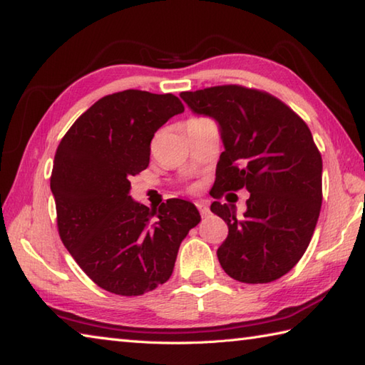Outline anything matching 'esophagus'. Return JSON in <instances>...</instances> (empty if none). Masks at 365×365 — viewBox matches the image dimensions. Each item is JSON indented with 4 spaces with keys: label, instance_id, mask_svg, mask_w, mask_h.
<instances>
[{
    "label": "esophagus",
    "instance_id": "1",
    "mask_svg": "<svg viewBox=\"0 0 365 365\" xmlns=\"http://www.w3.org/2000/svg\"><path fill=\"white\" fill-rule=\"evenodd\" d=\"M197 208H198V211H200V215H202L203 217H206V216L210 215V208H208V205H206V203H203V202L197 203Z\"/></svg>",
    "mask_w": 365,
    "mask_h": 365
}]
</instances>
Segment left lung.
I'll return each instance as SVG.
<instances>
[{"label":"left lung","mask_w":365,"mask_h":365,"mask_svg":"<svg viewBox=\"0 0 365 365\" xmlns=\"http://www.w3.org/2000/svg\"><path fill=\"white\" fill-rule=\"evenodd\" d=\"M197 114L215 119L225 150L219 157L211 211L229 235L219 246L224 272L247 284L283 277L307 251L322 202V159L310 128L273 95L237 84L182 92ZM245 187L248 210L218 202Z\"/></svg>","instance_id":"obj_1"}]
</instances>
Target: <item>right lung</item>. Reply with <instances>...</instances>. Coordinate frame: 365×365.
Wrapping results in <instances>:
<instances>
[{"label":"right lung","instance_id":"add662e5","mask_svg":"<svg viewBox=\"0 0 365 365\" xmlns=\"http://www.w3.org/2000/svg\"><path fill=\"white\" fill-rule=\"evenodd\" d=\"M184 111L173 93L123 91L79 115L55 153L51 190L61 242L95 284L141 295L173 273L178 250L200 222L195 205L170 198L148 208L128 195L146 170L154 133Z\"/></svg>","mask_w":365,"mask_h":365}]
</instances>
